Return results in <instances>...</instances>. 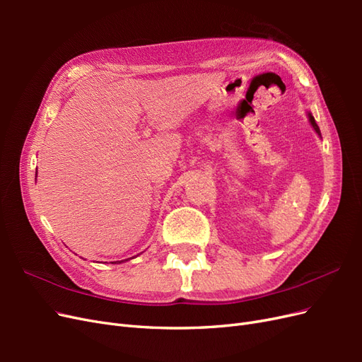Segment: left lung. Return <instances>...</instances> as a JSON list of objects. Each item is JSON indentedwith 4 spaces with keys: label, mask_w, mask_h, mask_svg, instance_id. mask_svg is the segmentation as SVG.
I'll return each instance as SVG.
<instances>
[{
    "label": "left lung",
    "mask_w": 362,
    "mask_h": 362,
    "mask_svg": "<svg viewBox=\"0 0 362 362\" xmlns=\"http://www.w3.org/2000/svg\"><path fill=\"white\" fill-rule=\"evenodd\" d=\"M306 116H308V120H310V124H311V127L314 128V131L317 133V136L319 137H322V133H320V128H319V125L315 124V119H314V116L311 115V112H306Z\"/></svg>",
    "instance_id": "8db88e82"
}]
</instances>
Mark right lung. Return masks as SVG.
Wrapping results in <instances>:
<instances>
[{
  "mask_svg": "<svg viewBox=\"0 0 362 362\" xmlns=\"http://www.w3.org/2000/svg\"><path fill=\"white\" fill-rule=\"evenodd\" d=\"M131 258H134V257H131ZM131 258H127V259H122V261H113L112 264H120V262H124V261H128V259H131Z\"/></svg>",
  "mask_w": 362,
  "mask_h": 362,
  "instance_id": "1",
  "label": "right lung"
}]
</instances>
